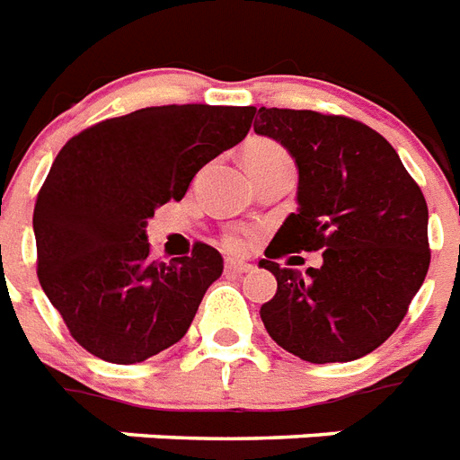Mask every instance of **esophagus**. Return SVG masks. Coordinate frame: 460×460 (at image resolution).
I'll list each match as a JSON object with an SVG mask.
<instances>
[{
  "label": "esophagus",
  "mask_w": 460,
  "mask_h": 460,
  "mask_svg": "<svg viewBox=\"0 0 460 460\" xmlns=\"http://www.w3.org/2000/svg\"><path fill=\"white\" fill-rule=\"evenodd\" d=\"M253 270L252 263H244V261H234V259H227L226 261V273L230 275H244Z\"/></svg>",
  "instance_id": "1"
}]
</instances>
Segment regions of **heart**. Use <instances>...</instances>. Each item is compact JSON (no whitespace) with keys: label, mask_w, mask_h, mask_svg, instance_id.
Returning a JSON list of instances; mask_svg holds the SVG:
<instances>
[{"label":"heart","mask_w":460,"mask_h":460,"mask_svg":"<svg viewBox=\"0 0 460 460\" xmlns=\"http://www.w3.org/2000/svg\"><path fill=\"white\" fill-rule=\"evenodd\" d=\"M270 161H289V156L280 145H275L270 139H252V142H247V146H244V166L270 164ZM226 244L234 252H240L247 244V237L240 233H233L226 237Z\"/></svg>","instance_id":"b5f03b06"}]
</instances>
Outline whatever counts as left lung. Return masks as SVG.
I'll use <instances>...</instances> for the list:
<instances>
[{
  "label": "left lung",
  "instance_id": "obj_1",
  "mask_svg": "<svg viewBox=\"0 0 460 460\" xmlns=\"http://www.w3.org/2000/svg\"><path fill=\"white\" fill-rule=\"evenodd\" d=\"M253 132L280 142L299 171L289 213L266 259L278 292L261 306L268 334L308 363L370 354L399 328L429 268L428 204L380 132L344 116L259 109ZM323 251L299 274L273 258Z\"/></svg>",
  "mask_w": 460,
  "mask_h": 460
}]
</instances>
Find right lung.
Wrapping results in <instances>:
<instances>
[{
  "label": "right lung",
  "mask_w": 460,
  "mask_h": 460,
  "mask_svg": "<svg viewBox=\"0 0 460 460\" xmlns=\"http://www.w3.org/2000/svg\"><path fill=\"white\" fill-rule=\"evenodd\" d=\"M253 106H149L66 142L32 213L38 278L73 340L109 363L146 361L185 337L223 256H149L146 220L240 145Z\"/></svg>",
  "instance_id": "obj_1"
}]
</instances>
